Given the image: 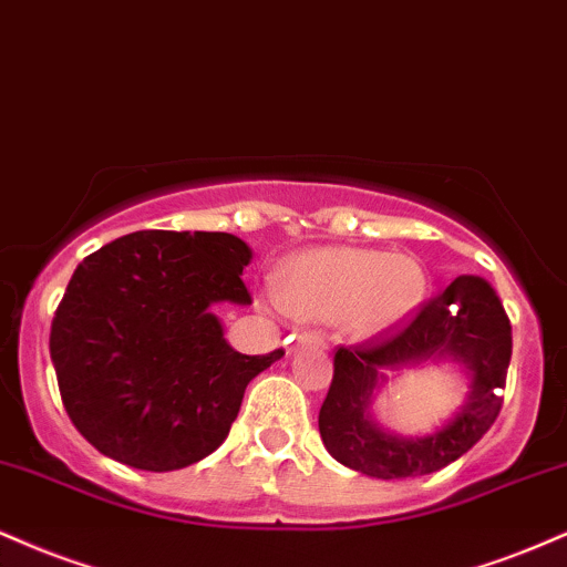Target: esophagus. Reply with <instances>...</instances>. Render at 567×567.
I'll return each instance as SVG.
<instances>
[{
  "mask_svg": "<svg viewBox=\"0 0 567 567\" xmlns=\"http://www.w3.org/2000/svg\"><path fill=\"white\" fill-rule=\"evenodd\" d=\"M299 348H326V342L318 334H299L295 339V344L289 348V352H295Z\"/></svg>",
  "mask_w": 567,
  "mask_h": 567,
  "instance_id": "34e87169",
  "label": "esophagus"
}]
</instances>
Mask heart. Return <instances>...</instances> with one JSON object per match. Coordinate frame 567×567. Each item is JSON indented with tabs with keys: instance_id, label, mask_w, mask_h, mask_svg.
Here are the masks:
<instances>
[{
	"instance_id": "heart-1",
	"label": "heart",
	"mask_w": 567,
	"mask_h": 567,
	"mask_svg": "<svg viewBox=\"0 0 567 567\" xmlns=\"http://www.w3.org/2000/svg\"><path fill=\"white\" fill-rule=\"evenodd\" d=\"M427 289V272L409 255L318 246L284 265L278 302L299 321H344L352 337L379 339L416 316Z\"/></svg>"
}]
</instances>
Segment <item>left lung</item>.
I'll return each instance as SVG.
<instances>
[{
	"mask_svg": "<svg viewBox=\"0 0 567 567\" xmlns=\"http://www.w3.org/2000/svg\"><path fill=\"white\" fill-rule=\"evenodd\" d=\"M512 358V326L485 278L458 276L395 337L339 348L334 379L318 414L323 445L344 467L379 481L430 475L464 456L496 422ZM456 362L468 395L449 423L427 436L384 431L373 401L386 374L422 362Z\"/></svg>",
	"mask_w": 567,
	"mask_h": 567,
	"instance_id": "1",
	"label": "left lung"
}]
</instances>
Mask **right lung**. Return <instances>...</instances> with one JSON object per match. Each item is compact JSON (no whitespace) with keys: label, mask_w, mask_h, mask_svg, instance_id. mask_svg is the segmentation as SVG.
<instances>
[{"label":"right lung","mask_w":567,"mask_h":567,"mask_svg":"<svg viewBox=\"0 0 567 567\" xmlns=\"http://www.w3.org/2000/svg\"><path fill=\"white\" fill-rule=\"evenodd\" d=\"M251 249L230 233L137 230L73 270L50 334L60 398L100 454L135 470L202 462L246 384L284 350L241 355L215 305H251Z\"/></svg>","instance_id":"right-lung-1"}]
</instances>
